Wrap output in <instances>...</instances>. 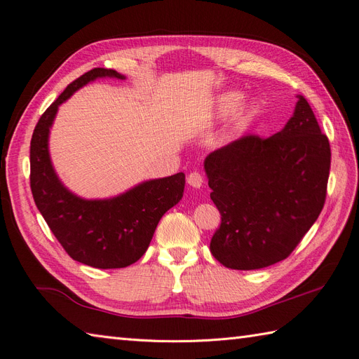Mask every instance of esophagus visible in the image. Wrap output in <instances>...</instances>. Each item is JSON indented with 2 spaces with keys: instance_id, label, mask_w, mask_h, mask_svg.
I'll return each mask as SVG.
<instances>
[{
  "instance_id": "esophagus-1",
  "label": "esophagus",
  "mask_w": 359,
  "mask_h": 359,
  "mask_svg": "<svg viewBox=\"0 0 359 359\" xmlns=\"http://www.w3.org/2000/svg\"><path fill=\"white\" fill-rule=\"evenodd\" d=\"M187 182H189V186H191L193 189H201L203 184V177L199 172H191L187 177Z\"/></svg>"
}]
</instances>
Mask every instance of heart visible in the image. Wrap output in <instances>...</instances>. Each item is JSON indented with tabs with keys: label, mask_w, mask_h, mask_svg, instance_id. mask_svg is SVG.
Instances as JSON below:
<instances>
[{
	"label": "heart",
	"mask_w": 359,
	"mask_h": 359,
	"mask_svg": "<svg viewBox=\"0 0 359 359\" xmlns=\"http://www.w3.org/2000/svg\"><path fill=\"white\" fill-rule=\"evenodd\" d=\"M241 99H243V95L240 93H235V91L226 93V94L220 95L219 102H217V109H219L220 114L231 112L238 104H240Z\"/></svg>",
	"instance_id": "b5f03b06"
}]
</instances>
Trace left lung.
Here are the masks:
<instances>
[{"label": "left lung", "mask_w": 359, "mask_h": 359, "mask_svg": "<svg viewBox=\"0 0 359 359\" xmlns=\"http://www.w3.org/2000/svg\"><path fill=\"white\" fill-rule=\"evenodd\" d=\"M297 97L278 133L243 136L203 161L222 214L210 250L226 268L260 269L286 259L323 208L331 148L309 102Z\"/></svg>", "instance_id": "8db88e82"}]
</instances>
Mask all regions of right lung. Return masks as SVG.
<instances>
[{
    "mask_svg": "<svg viewBox=\"0 0 359 359\" xmlns=\"http://www.w3.org/2000/svg\"><path fill=\"white\" fill-rule=\"evenodd\" d=\"M99 78L126 76L112 69L86 72L40 116L31 137L29 182L40 214L67 255L83 265L112 269L144 256L163 214L181 201L186 175L148 180L107 199H83L64 186L50 161V127L60 104Z\"/></svg>",
    "mask_w": 359,
    "mask_h": 359,
    "instance_id": "add662e5",
    "label": "right lung"
}]
</instances>
